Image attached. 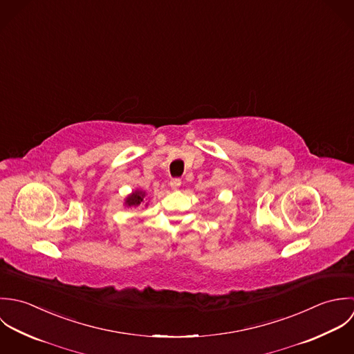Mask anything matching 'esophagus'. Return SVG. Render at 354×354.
I'll return each instance as SVG.
<instances>
[{"label":"esophagus","instance_id":"esophagus-1","mask_svg":"<svg viewBox=\"0 0 354 354\" xmlns=\"http://www.w3.org/2000/svg\"><path fill=\"white\" fill-rule=\"evenodd\" d=\"M180 185H182V180L178 179V178H175V179H172V180L169 182V186H171L172 190H178V189L180 187Z\"/></svg>","mask_w":354,"mask_h":354}]
</instances>
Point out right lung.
<instances>
[{
  "label": "right lung",
  "instance_id": "right-lung-1",
  "mask_svg": "<svg viewBox=\"0 0 354 354\" xmlns=\"http://www.w3.org/2000/svg\"><path fill=\"white\" fill-rule=\"evenodd\" d=\"M146 201H147V193L141 189H136L124 198V207L126 208H137L141 204H146V207H147L149 203H146Z\"/></svg>",
  "mask_w": 354,
  "mask_h": 354
}]
</instances>
